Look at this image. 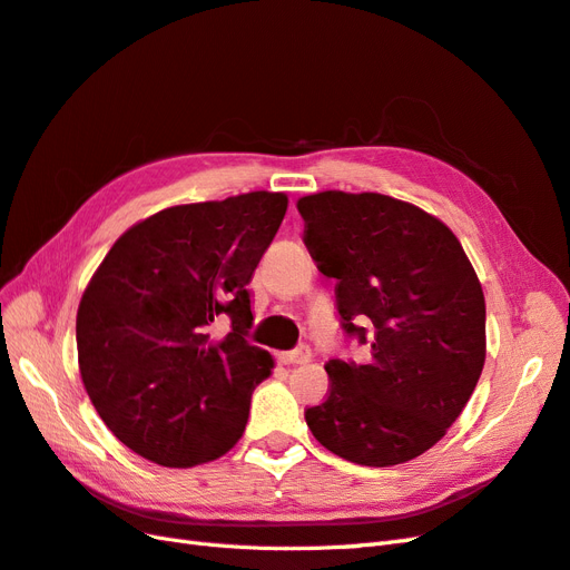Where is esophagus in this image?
Returning <instances> with one entry per match:
<instances>
[{"label":"esophagus","mask_w":570,"mask_h":570,"mask_svg":"<svg viewBox=\"0 0 570 570\" xmlns=\"http://www.w3.org/2000/svg\"><path fill=\"white\" fill-rule=\"evenodd\" d=\"M311 357H313V351H311V346H307V344H301V346H296L294 351L279 353V361H282L284 365H303V363H311Z\"/></svg>","instance_id":"34e87169"}]
</instances>
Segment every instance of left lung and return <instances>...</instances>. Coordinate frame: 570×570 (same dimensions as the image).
<instances>
[{
  "mask_svg": "<svg viewBox=\"0 0 570 570\" xmlns=\"http://www.w3.org/2000/svg\"><path fill=\"white\" fill-rule=\"evenodd\" d=\"M305 246L336 279L341 330L365 363L332 357L324 403L305 411L317 442L386 468L432 449L456 422L484 365V296L446 224L380 193L298 200Z\"/></svg>",
  "mask_w": 570,
  "mask_h": 570,
  "instance_id": "left-lung-1",
  "label": "left lung"
}]
</instances>
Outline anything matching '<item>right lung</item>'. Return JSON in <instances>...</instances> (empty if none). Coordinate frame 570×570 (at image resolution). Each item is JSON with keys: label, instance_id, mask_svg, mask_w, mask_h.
I'll return each mask as SVG.
<instances>
[{"label": "right lung", "instance_id": "add662e5", "mask_svg": "<svg viewBox=\"0 0 570 570\" xmlns=\"http://www.w3.org/2000/svg\"><path fill=\"white\" fill-rule=\"evenodd\" d=\"M284 193L176 205L131 226L78 305L86 392L105 425L165 468L209 463L246 430L272 355L248 344L253 272L286 215ZM229 318L230 334L212 336Z\"/></svg>", "mask_w": 570, "mask_h": 570}]
</instances>
